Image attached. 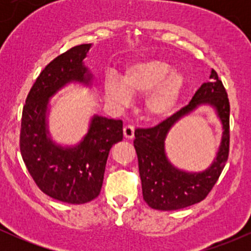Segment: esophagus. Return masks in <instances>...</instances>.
<instances>
[{"label":"esophagus","instance_id":"obj_1","mask_svg":"<svg viewBox=\"0 0 251 251\" xmlns=\"http://www.w3.org/2000/svg\"><path fill=\"white\" fill-rule=\"evenodd\" d=\"M133 136H135V127L132 125H126L124 127V137L127 140H132Z\"/></svg>","mask_w":251,"mask_h":251}]
</instances>
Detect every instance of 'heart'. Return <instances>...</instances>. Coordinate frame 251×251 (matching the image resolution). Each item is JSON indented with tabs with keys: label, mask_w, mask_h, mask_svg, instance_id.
Wrapping results in <instances>:
<instances>
[{
	"label": "heart",
	"mask_w": 251,
	"mask_h": 251,
	"mask_svg": "<svg viewBox=\"0 0 251 251\" xmlns=\"http://www.w3.org/2000/svg\"><path fill=\"white\" fill-rule=\"evenodd\" d=\"M171 64L161 59L138 60L126 67L121 81L115 76L104 80L107 100L115 105H126L131 95L146 94L144 115L151 120H161L170 115L183 92L184 76L170 72Z\"/></svg>",
	"instance_id": "obj_1"
}]
</instances>
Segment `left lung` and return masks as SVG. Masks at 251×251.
<instances>
[{
  "label": "left lung",
  "instance_id": "8db88e82",
  "mask_svg": "<svg viewBox=\"0 0 251 251\" xmlns=\"http://www.w3.org/2000/svg\"><path fill=\"white\" fill-rule=\"evenodd\" d=\"M201 104L211 105L217 110L224 128L222 144L217 158L206 171L187 173L168 161L165 153V138L175 122ZM133 146L138 158L142 193L149 206L171 211L204 201L224 170L229 151V100L217 73L211 70L209 82L198 88L186 107L154 127L137 128Z\"/></svg>",
  "mask_w": 251,
  "mask_h": 251
}]
</instances>
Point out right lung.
<instances>
[{
  "label": "right lung",
  "instance_id": "add662e5",
  "mask_svg": "<svg viewBox=\"0 0 251 251\" xmlns=\"http://www.w3.org/2000/svg\"><path fill=\"white\" fill-rule=\"evenodd\" d=\"M92 45H78L46 65L32 85L23 108L20 153L40 189L63 203L85 204L97 198L113 144L123 141V121L93 115L88 132L74 147L50 140L47 128L50 98L70 82L90 85L83 65Z\"/></svg>",
  "mask_w": 251,
  "mask_h": 251
}]
</instances>
